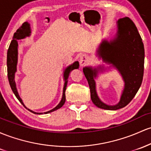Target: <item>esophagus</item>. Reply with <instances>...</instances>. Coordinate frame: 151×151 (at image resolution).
Instances as JSON below:
<instances>
[{"instance_id":"34e87169","label":"esophagus","mask_w":151,"mask_h":151,"mask_svg":"<svg viewBox=\"0 0 151 151\" xmlns=\"http://www.w3.org/2000/svg\"><path fill=\"white\" fill-rule=\"evenodd\" d=\"M87 61V57L86 55H81L80 58H79V62H80L81 65H84Z\"/></svg>"}]
</instances>
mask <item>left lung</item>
Returning <instances> with one entry per match:
<instances>
[{"label":"left lung","instance_id":"left-lung-1","mask_svg":"<svg viewBox=\"0 0 151 151\" xmlns=\"http://www.w3.org/2000/svg\"><path fill=\"white\" fill-rule=\"evenodd\" d=\"M117 24L118 31L115 39L110 41H102L98 52L104 62L118 69L125 81V88L118 104L107 105L97 96L94 78L102 68L83 69L90 89L92 102L99 108L108 110H118L130 103L140 88L143 78L145 50L136 26L128 17L120 19Z\"/></svg>","mask_w":151,"mask_h":151}]
</instances>
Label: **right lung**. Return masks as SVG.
Listing matches in <instances>:
<instances>
[{
	"label": "right lung",
	"mask_w": 151,
	"mask_h": 151,
	"mask_svg": "<svg viewBox=\"0 0 151 151\" xmlns=\"http://www.w3.org/2000/svg\"><path fill=\"white\" fill-rule=\"evenodd\" d=\"M31 34V29H30V24L27 22H24L22 24V26L21 27L19 28V29H17L16 32L14 33V37H13V40L11 41V44H10L9 48L8 49L7 52V72H8V81H9L10 86H11V89L14 92V93L16 97H17L18 100H19V102L22 104L26 108V106L24 105V104L23 103L22 100L21 99V97H19V93L17 92V89H16V83H15L14 80V77H15V72H16V65H17V61H18V40L19 39H22L26 36H30ZM79 64L78 62H74L72 65H70L69 67H68L67 69L64 71V89H63V95L62 98L61 102H59V104L57 107H54V109L50 111H48V112H44V113L47 114L50 113V112H53L54 110H57L58 109H59L60 107H62L64 105V102L66 100V96H65V91L67 89V85L68 82V78H69V73H70L73 69H77L79 67ZM27 109V108H26ZM30 112H33L34 114H38V115H40V114H43L42 112L39 113V112H33L32 110L28 109Z\"/></svg>",
	"instance_id": "1"
}]
</instances>
